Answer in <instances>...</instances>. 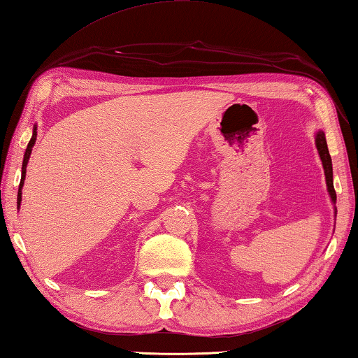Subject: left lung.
<instances>
[{"instance_id": "obj_1", "label": "left lung", "mask_w": 358, "mask_h": 358, "mask_svg": "<svg viewBox=\"0 0 358 358\" xmlns=\"http://www.w3.org/2000/svg\"><path fill=\"white\" fill-rule=\"evenodd\" d=\"M315 143L317 148V154L321 157L322 162V168H324V174H325V184H327V192L330 196V201L334 204L335 209V218H336V193L334 189V168H331V157L329 154V148H327V140H325V134L322 130H317L315 135Z\"/></svg>"}]
</instances>
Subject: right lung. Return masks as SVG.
<instances>
[{
    "instance_id": "right-lung-1",
    "label": "right lung",
    "mask_w": 358,
    "mask_h": 358,
    "mask_svg": "<svg viewBox=\"0 0 358 358\" xmlns=\"http://www.w3.org/2000/svg\"><path fill=\"white\" fill-rule=\"evenodd\" d=\"M36 138H37V127L34 125V127H33V136H31V140L28 143V148H27V150H24V157H23V163H22V179H20V185H18V195H17L18 209H20L22 189H23V184H24V178H27V165H28V162H29L31 150H33V146L36 144Z\"/></svg>"
}]
</instances>
